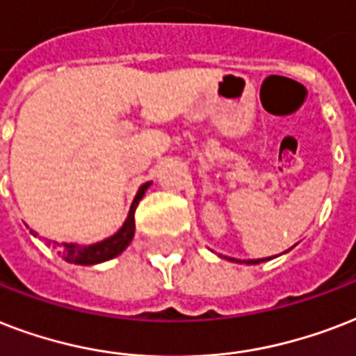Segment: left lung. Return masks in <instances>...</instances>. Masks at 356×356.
Wrapping results in <instances>:
<instances>
[{
    "mask_svg": "<svg viewBox=\"0 0 356 356\" xmlns=\"http://www.w3.org/2000/svg\"><path fill=\"white\" fill-rule=\"evenodd\" d=\"M232 261H234V260H232ZM260 261H264V260H254V261L249 260V261H247V264H260Z\"/></svg>",
    "mask_w": 356,
    "mask_h": 356,
    "instance_id": "obj_1",
    "label": "left lung"
}]
</instances>
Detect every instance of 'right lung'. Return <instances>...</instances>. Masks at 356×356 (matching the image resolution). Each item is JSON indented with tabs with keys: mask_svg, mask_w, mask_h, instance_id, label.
<instances>
[{
	"mask_svg": "<svg viewBox=\"0 0 356 356\" xmlns=\"http://www.w3.org/2000/svg\"><path fill=\"white\" fill-rule=\"evenodd\" d=\"M150 184H152V181H147V184H143V186L139 187V191H137L134 202H131V208H129L128 219H126L122 228H120L115 236L104 239L100 243L83 245V247H79V245L57 243V241H54L55 249L59 250V254L63 256L68 264H78V266H95V264L111 260V258L120 254V252L128 247L131 238H134L135 208H137V204H139V200L143 198V195H145V191H147Z\"/></svg>",
	"mask_w": 356,
	"mask_h": 356,
	"instance_id": "1",
	"label": "right lung"
}]
</instances>
